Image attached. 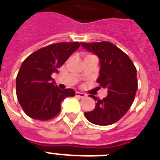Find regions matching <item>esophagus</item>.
Returning <instances> with one entry per match:
<instances>
[{"instance_id":"obj_1","label":"esophagus","mask_w":160,"mask_h":160,"mask_svg":"<svg viewBox=\"0 0 160 160\" xmlns=\"http://www.w3.org/2000/svg\"><path fill=\"white\" fill-rule=\"evenodd\" d=\"M76 96L79 97V98H86L87 95L85 94V93H83V92H76Z\"/></svg>"}]
</instances>
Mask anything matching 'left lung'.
Instances as JSON below:
<instances>
[{
	"instance_id": "left-lung-1",
	"label": "left lung",
	"mask_w": 160,
	"mask_h": 160,
	"mask_svg": "<svg viewBox=\"0 0 160 160\" xmlns=\"http://www.w3.org/2000/svg\"><path fill=\"white\" fill-rule=\"evenodd\" d=\"M80 44L98 57L100 71L97 82L108 89V94L103 99L89 95L97 102L96 107L84 112V116L97 125L112 124L127 113L133 102L138 89L137 69L128 55L111 43Z\"/></svg>"
}]
</instances>
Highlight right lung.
<instances>
[{
	"label": "right lung",
	"mask_w": 160,
	"mask_h": 160,
	"mask_svg": "<svg viewBox=\"0 0 160 160\" xmlns=\"http://www.w3.org/2000/svg\"><path fill=\"white\" fill-rule=\"evenodd\" d=\"M79 42H62L44 47L24 60L16 78V94L24 112L32 119L48 120L59 113L61 102L74 97L72 88L60 89L51 75L80 47Z\"/></svg>",
	"instance_id": "add662e5"
}]
</instances>
